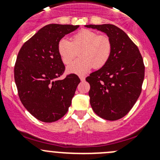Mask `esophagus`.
I'll list each match as a JSON object with an SVG mask.
<instances>
[{"mask_svg":"<svg viewBox=\"0 0 160 160\" xmlns=\"http://www.w3.org/2000/svg\"><path fill=\"white\" fill-rule=\"evenodd\" d=\"M79 78H80V80H81L82 82H83V81H85L86 78H85L84 76H79Z\"/></svg>","mask_w":160,"mask_h":160,"instance_id":"esophagus-1","label":"esophagus"}]
</instances>
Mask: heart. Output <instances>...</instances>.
Listing matches in <instances>:
<instances>
[{
    "instance_id": "b5f03b06",
    "label": "heart",
    "mask_w": 160,
    "mask_h": 160,
    "mask_svg": "<svg viewBox=\"0 0 160 160\" xmlns=\"http://www.w3.org/2000/svg\"><path fill=\"white\" fill-rule=\"evenodd\" d=\"M79 51L81 58L68 66V73L82 75L93 67L99 69L105 66L111 58L112 43L107 35H98L90 29L79 31L72 41L62 38L58 43V52L65 65L70 64Z\"/></svg>"
}]
</instances>
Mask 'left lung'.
<instances>
[{"instance_id": "1", "label": "left lung", "mask_w": 160, "mask_h": 160, "mask_svg": "<svg viewBox=\"0 0 160 160\" xmlns=\"http://www.w3.org/2000/svg\"><path fill=\"white\" fill-rule=\"evenodd\" d=\"M85 26L105 32L112 43L107 64L86 78L90 86V106L101 118L118 120L131 111L141 94L145 72L142 58L136 45L115 25Z\"/></svg>"}]
</instances>
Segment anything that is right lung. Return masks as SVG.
<instances>
[{
	"label": "right lung",
	"instance_id": "right-lung-1",
	"mask_svg": "<svg viewBox=\"0 0 160 160\" xmlns=\"http://www.w3.org/2000/svg\"><path fill=\"white\" fill-rule=\"evenodd\" d=\"M79 25L50 24L38 30L20 49L14 79L21 102L37 119L45 122L62 118L71 105L80 79L74 73L59 80L65 66L58 43Z\"/></svg>",
	"mask_w": 160,
	"mask_h": 160
}]
</instances>
